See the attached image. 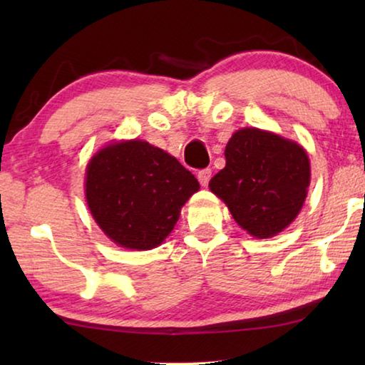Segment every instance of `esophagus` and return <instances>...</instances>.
<instances>
[{
	"label": "esophagus",
	"instance_id": "34e87169",
	"mask_svg": "<svg viewBox=\"0 0 365 365\" xmlns=\"http://www.w3.org/2000/svg\"><path fill=\"white\" fill-rule=\"evenodd\" d=\"M197 180H200L202 187H207L209 180H211V169H202L197 172Z\"/></svg>",
	"mask_w": 365,
	"mask_h": 365
}]
</instances>
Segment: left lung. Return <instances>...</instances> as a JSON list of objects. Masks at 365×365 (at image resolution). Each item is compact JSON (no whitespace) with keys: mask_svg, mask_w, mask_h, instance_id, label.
Listing matches in <instances>:
<instances>
[{"mask_svg":"<svg viewBox=\"0 0 365 365\" xmlns=\"http://www.w3.org/2000/svg\"><path fill=\"white\" fill-rule=\"evenodd\" d=\"M225 168L209 188L255 238H272L299 214L311 183L304 148L280 135L242 128L225 146Z\"/></svg>","mask_w":365,"mask_h":365,"instance_id":"8db88e82","label":"left lung"}]
</instances>
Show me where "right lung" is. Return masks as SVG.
I'll return each mask as SVG.
<instances>
[{
	"mask_svg": "<svg viewBox=\"0 0 365 365\" xmlns=\"http://www.w3.org/2000/svg\"><path fill=\"white\" fill-rule=\"evenodd\" d=\"M197 190L195 175L174 156L141 140L104 146L86 165L90 212L115 245L128 250L163 243Z\"/></svg>",
	"mask_w": 365,
	"mask_h": 365,
	"instance_id": "1",
	"label": "right lung"
}]
</instances>
